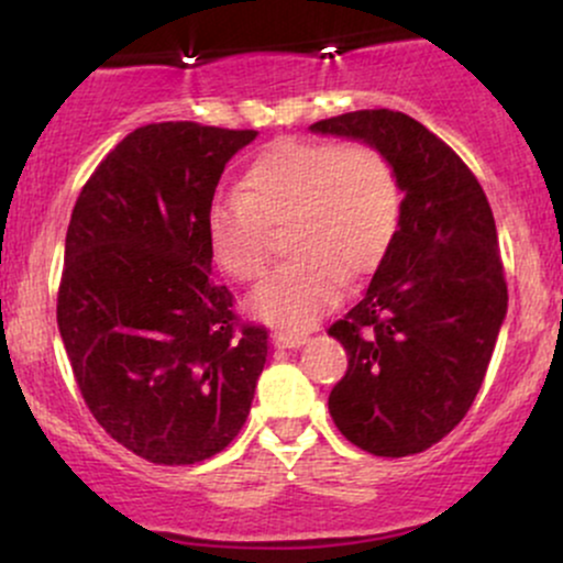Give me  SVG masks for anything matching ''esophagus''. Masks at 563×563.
<instances>
[{"label": "esophagus", "mask_w": 563, "mask_h": 563, "mask_svg": "<svg viewBox=\"0 0 563 563\" xmlns=\"http://www.w3.org/2000/svg\"><path fill=\"white\" fill-rule=\"evenodd\" d=\"M303 341H307V333H301V331H277L273 335V344L277 349H296V346H301Z\"/></svg>", "instance_id": "34e87169"}]
</instances>
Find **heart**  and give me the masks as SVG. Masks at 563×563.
I'll return each mask as SVG.
<instances>
[{
	"instance_id": "b5f03b06",
	"label": "heart",
	"mask_w": 563,
	"mask_h": 563,
	"mask_svg": "<svg viewBox=\"0 0 563 563\" xmlns=\"http://www.w3.org/2000/svg\"><path fill=\"white\" fill-rule=\"evenodd\" d=\"M402 222V185L371 142L283 137L245 166L243 190L206 209L211 260L238 283L262 280L273 228L288 224L296 251L251 296V309L280 328H307L339 296L386 260Z\"/></svg>"
}]
</instances>
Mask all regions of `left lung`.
Here are the masks:
<instances>
[{
  "mask_svg": "<svg viewBox=\"0 0 563 563\" xmlns=\"http://www.w3.org/2000/svg\"><path fill=\"white\" fill-rule=\"evenodd\" d=\"M309 129L380 147L405 190L389 254L328 328L349 354L328 410L360 450L416 455L466 418L506 318L493 209L463 158L410 115L376 108Z\"/></svg>",
  "mask_w": 563,
  "mask_h": 563,
  "instance_id": "obj_1",
  "label": "left lung"
}]
</instances>
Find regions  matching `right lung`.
<instances>
[{
  "instance_id": "1",
  "label": "right lung",
  "mask_w": 563,
  "mask_h": 563,
  "mask_svg": "<svg viewBox=\"0 0 563 563\" xmlns=\"http://www.w3.org/2000/svg\"><path fill=\"white\" fill-rule=\"evenodd\" d=\"M254 129L161 121L126 134L81 187L57 328L95 421L134 455L190 466L249 418L269 331L211 277L206 209Z\"/></svg>"
}]
</instances>
